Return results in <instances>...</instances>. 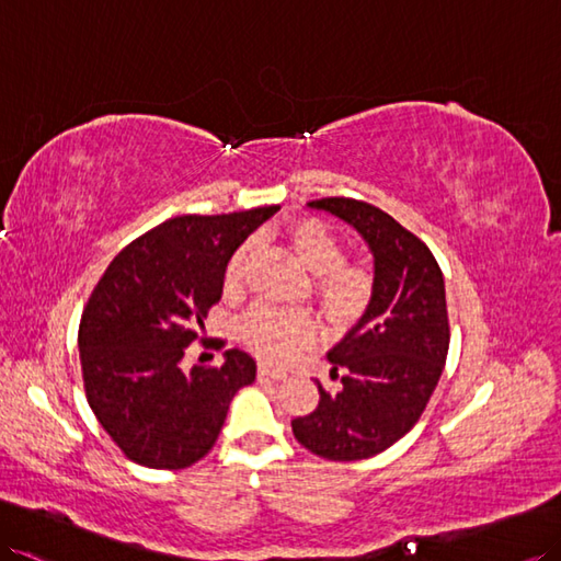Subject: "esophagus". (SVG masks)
Masks as SVG:
<instances>
[{
  "label": "esophagus",
  "mask_w": 561,
  "mask_h": 561,
  "mask_svg": "<svg viewBox=\"0 0 561 561\" xmlns=\"http://www.w3.org/2000/svg\"><path fill=\"white\" fill-rule=\"evenodd\" d=\"M259 376L271 378V380H285V378H288V374L280 371V368H273L268 364H259Z\"/></svg>",
  "instance_id": "1"
}]
</instances>
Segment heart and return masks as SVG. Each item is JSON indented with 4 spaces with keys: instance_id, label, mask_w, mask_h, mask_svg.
<instances>
[{
    "instance_id": "obj_1",
    "label": "heart",
    "mask_w": 561,
    "mask_h": 561,
    "mask_svg": "<svg viewBox=\"0 0 561 561\" xmlns=\"http://www.w3.org/2000/svg\"><path fill=\"white\" fill-rule=\"evenodd\" d=\"M285 240L297 262L317 273V295L328 319L337 325L359 321L374 302V276L366 268L343 264V242L319 218H297L285 228ZM250 248L242 244L228 259L224 273L226 293H236L248 268ZM244 347L271 364L290 362L317 335V321L307 311L254 307L238 323Z\"/></svg>"
}]
</instances>
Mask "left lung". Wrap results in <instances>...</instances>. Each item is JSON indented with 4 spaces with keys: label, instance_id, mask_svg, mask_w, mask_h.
Listing matches in <instances>:
<instances>
[{
    "label": "left lung",
    "instance_id": "left-lung-1",
    "mask_svg": "<svg viewBox=\"0 0 561 561\" xmlns=\"http://www.w3.org/2000/svg\"><path fill=\"white\" fill-rule=\"evenodd\" d=\"M343 218L374 254V302L328 352L331 378L319 407L293 419L309 453L357 461L383 453L414 428L438 386L449 347L443 271L426 242L374 204L352 197L309 202Z\"/></svg>",
    "mask_w": 561,
    "mask_h": 561
}]
</instances>
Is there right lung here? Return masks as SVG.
I'll list each match as a JSON object with an SVG mask.
<instances>
[{"instance_id":"1","label":"right lung","mask_w":561,"mask_h":561,"mask_svg":"<svg viewBox=\"0 0 561 561\" xmlns=\"http://www.w3.org/2000/svg\"><path fill=\"white\" fill-rule=\"evenodd\" d=\"M278 209L169 218L126 244L94 285L78 328L85 398L130 461L193 467L236 392L254 383L256 362L238 347L221 366L187 371L183 359L221 299L228 259Z\"/></svg>"}]
</instances>
